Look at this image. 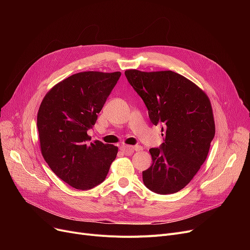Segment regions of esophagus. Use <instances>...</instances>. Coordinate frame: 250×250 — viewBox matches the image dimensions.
<instances>
[{
  "instance_id": "1",
  "label": "esophagus",
  "mask_w": 250,
  "mask_h": 250,
  "mask_svg": "<svg viewBox=\"0 0 250 250\" xmlns=\"http://www.w3.org/2000/svg\"><path fill=\"white\" fill-rule=\"evenodd\" d=\"M121 150L125 155H130V154H133L134 151H141L142 147L141 146H126V145H124V146L121 147Z\"/></svg>"
}]
</instances>
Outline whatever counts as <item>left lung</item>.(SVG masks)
<instances>
[{
    "label": "left lung",
    "instance_id": "obj_1",
    "mask_svg": "<svg viewBox=\"0 0 250 250\" xmlns=\"http://www.w3.org/2000/svg\"><path fill=\"white\" fill-rule=\"evenodd\" d=\"M125 75L145 103L151 123L165 130L164 143L149 150L153 163L143 171L144 185L159 194L177 192L208 156L215 136L211 102L198 86L172 71L127 70Z\"/></svg>",
    "mask_w": 250,
    "mask_h": 250
}]
</instances>
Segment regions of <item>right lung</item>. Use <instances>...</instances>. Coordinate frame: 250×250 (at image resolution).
Instances as JSON below:
<instances>
[{
    "mask_svg": "<svg viewBox=\"0 0 250 250\" xmlns=\"http://www.w3.org/2000/svg\"><path fill=\"white\" fill-rule=\"evenodd\" d=\"M121 72H82L57 84L37 113L42 153L55 174L74 188L86 190L104 181L117 147L90 142L87 132L121 77Z\"/></svg>",
    "mask_w": 250,
    "mask_h": 250,
    "instance_id": "obj_1",
    "label": "right lung"
}]
</instances>
